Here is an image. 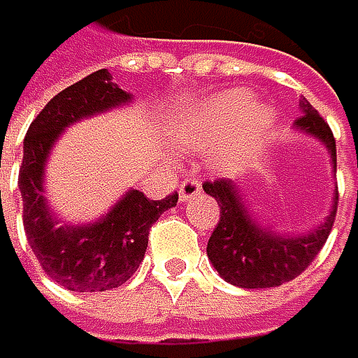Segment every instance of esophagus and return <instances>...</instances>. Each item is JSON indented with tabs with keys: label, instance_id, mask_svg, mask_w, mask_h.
Masks as SVG:
<instances>
[{
	"label": "esophagus",
	"instance_id": "esophagus-1",
	"mask_svg": "<svg viewBox=\"0 0 358 358\" xmlns=\"http://www.w3.org/2000/svg\"><path fill=\"white\" fill-rule=\"evenodd\" d=\"M201 193V182L197 178H187V180L180 185V199L187 201V199H193L195 195Z\"/></svg>",
	"mask_w": 358,
	"mask_h": 358
}]
</instances>
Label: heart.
I'll return each mask as SVG.
<instances>
[{"label": "heart", "instance_id": "obj_1", "mask_svg": "<svg viewBox=\"0 0 358 358\" xmlns=\"http://www.w3.org/2000/svg\"><path fill=\"white\" fill-rule=\"evenodd\" d=\"M273 113L264 105H253L251 94L231 90L217 94L208 103L178 117L173 135L191 150H210L243 124L247 135H259L271 124Z\"/></svg>", "mask_w": 358, "mask_h": 358}]
</instances>
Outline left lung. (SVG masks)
I'll use <instances>...</instances> for the list:
<instances>
[{
	"instance_id": "obj_1",
	"label": "left lung",
	"mask_w": 358,
	"mask_h": 358,
	"mask_svg": "<svg viewBox=\"0 0 358 358\" xmlns=\"http://www.w3.org/2000/svg\"><path fill=\"white\" fill-rule=\"evenodd\" d=\"M303 115L296 117V129L318 137L331 152L337 167L335 137L324 117L315 111L309 101H301ZM203 191L217 199L221 215L208 241V259L219 275L238 287H275L299 277L324 247L337 215L335 195L331 215L318 229L301 236H281L259 227L253 215L247 213L238 187L229 178H217L203 182Z\"/></svg>"
}]
</instances>
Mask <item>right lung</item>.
I'll return each mask as SVG.
<instances>
[{
	"label": "right lung",
	"mask_w": 358,
	"mask_h": 358,
	"mask_svg": "<svg viewBox=\"0 0 358 358\" xmlns=\"http://www.w3.org/2000/svg\"><path fill=\"white\" fill-rule=\"evenodd\" d=\"M129 101L131 94L103 68L53 96L23 141L19 189L25 236L43 271L73 292H105L129 281L145 255L150 227L178 201V193L148 199L141 191H129L103 219L87 225H57L49 210L43 173L55 139L73 122Z\"/></svg>",
	"instance_id": "obj_1"
}]
</instances>
